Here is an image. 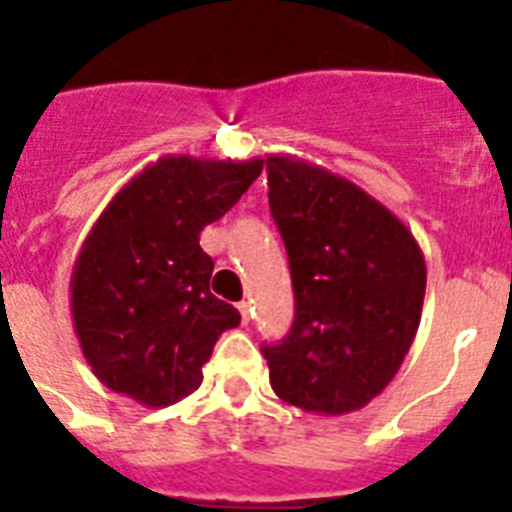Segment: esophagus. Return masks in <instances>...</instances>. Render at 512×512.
<instances>
[{"label":"esophagus","instance_id":"1","mask_svg":"<svg viewBox=\"0 0 512 512\" xmlns=\"http://www.w3.org/2000/svg\"><path fill=\"white\" fill-rule=\"evenodd\" d=\"M238 312H241L243 325H248V320H251V305H248V302H241V305H238Z\"/></svg>","mask_w":512,"mask_h":512}]
</instances>
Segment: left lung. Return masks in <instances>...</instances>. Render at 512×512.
<instances>
[{
    "instance_id": "8db88e82",
    "label": "left lung",
    "mask_w": 512,
    "mask_h": 512,
    "mask_svg": "<svg viewBox=\"0 0 512 512\" xmlns=\"http://www.w3.org/2000/svg\"><path fill=\"white\" fill-rule=\"evenodd\" d=\"M266 171L295 287L289 336L261 348L271 387L305 413H354L413 346L423 251L395 212L343 176L287 153H269Z\"/></svg>"
}]
</instances>
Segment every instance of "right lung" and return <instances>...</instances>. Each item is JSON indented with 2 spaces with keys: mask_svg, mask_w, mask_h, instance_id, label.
Here are the masks:
<instances>
[{
  "mask_svg": "<svg viewBox=\"0 0 512 512\" xmlns=\"http://www.w3.org/2000/svg\"><path fill=\"white\" fill-rule=\"evenodd\" d=\"M264 158L161 156L104 207L71 271L81 354L112 392L166 408L202 384L217 338L241 323L210 292L200 233L259 179Z\"/></svg>",
  "mask_w": 512,
  "mask_h": 512,
  "instance_id": "1",
  "label": "right lung"
}]
</instances>
